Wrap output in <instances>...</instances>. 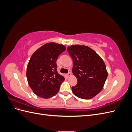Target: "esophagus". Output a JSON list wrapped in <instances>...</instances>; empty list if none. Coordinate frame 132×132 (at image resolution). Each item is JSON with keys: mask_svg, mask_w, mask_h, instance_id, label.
Segmentation results:
<instances>
[{"mask_svg": "<svg viewBox=\"0 0 132 132\" xmlns=\"http://www.w3.org/2000/svg\"><path fill=\"white\" fill-rule=\"evenodd\" d=\"M67 77H70V76H71V73H68V74H67Z\"/></svg>", "mask_w": 132, "mask_h": 132, "instance_id": "obj_1", "label": "esophagus"}]
</instances>
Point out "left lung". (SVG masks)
Masks as SVG:
<instances>
[{
	"instance_id": "obj_1",
	"label": "left lung",
	"mask_w": 132,
	"mask_h": 132,
	"mask_svg": "<svg viewBox=\"0 0 132 132\" xmlns=\"http://www.w3.org/2000/svg\"><path fill=\"white\" fill-rule=\"evenodd\" d=\"M73 61L72 72L78 80L71 87L73 93L80 98H93L103 87L108 73L105 62L91 49L84 45H72L67 48Z\"/></svg>"
}]
</instances>
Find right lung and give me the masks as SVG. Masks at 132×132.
<instances>
[{"label": "right lung", "instance_id": "right-lung-1", "mask_svg": "<svg viewBox=\"0 0 132 132\" xmlns=\"http://www.w3.org/2000/svg\"><path fill=\"white\" fill-rule=\"evenodd\" d=\"M65 50L63 45L50 42L32 55L27 66L26 77L30 88L38 96L48 98L58 93L65 79L57 72L56 61Z\"/></svg>", "mask_w": 132, "mask_h": 132}]
</instances>
